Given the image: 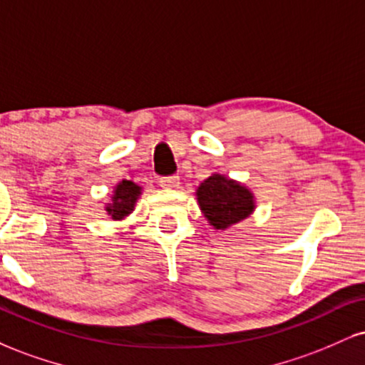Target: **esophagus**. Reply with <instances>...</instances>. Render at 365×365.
<instances>
[{
    "mask_svg": "<svg viewBox=\"0 0 365 365\" xmlns=\"http://www.w3.org/2000/svg\"><path fill=\"white\" fill-rule=\"evenodd\" d=\"M160 185L163 188H178L180 187V178L177 175H171V177H163L160 178Z\"/></svg>",
    "mask_w": 365,
    "mask_h": 365,
    "instance_id": "obj_1",
    "label": "esophagus"
}]
</instances>
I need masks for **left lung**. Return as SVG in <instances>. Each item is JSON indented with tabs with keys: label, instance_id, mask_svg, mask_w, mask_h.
<instances>
[{
	"label": "left lung",
	"instance_id": "left-lung-1",
	"mask_svg": "<svg viewBox=\"0 0 365 365\" xmlns=\"http://www.w3.org/2000/svg\"><path fill=\"white\" fill-rule=\"evenodd\" d=\"M195 194L200 210L216 230H227L255 210V197L250 188L225 175H210Z\"/></svg>",
	"mask_w": 365,
	"mask_h": 365
}]
</instances>
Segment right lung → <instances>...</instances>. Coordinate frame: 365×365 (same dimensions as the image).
I'll return each instance as SVG.
<instances>
[{
    "label": "right lung",
    "instance_id": "right-lung-1",
    "mask_svg": "<svg viewBox=\"0 0 365 365\" xmlns=\"http://www.w3.org/2000/svg\"><path fill=\"white\" fill-rule=\"evenodd\" d=\"M139 195V185H135L130 180H122V182L113 188L112 202L107 204L105 210H107V214L113 219V221H120V219H124L125 216H129V214L133 212Z\"/></svg>",
    "mask_w": 365,
    "mask_h": 365
}]
</instances>
